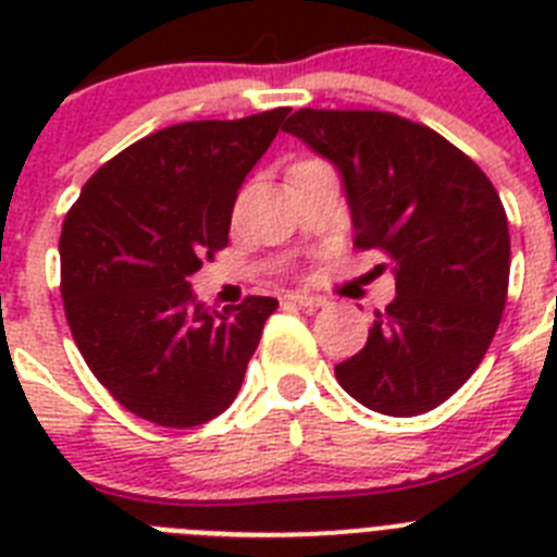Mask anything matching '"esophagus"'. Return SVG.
Returning <instances> with one entry per match:
<instances>
[{
    "label": "esophagus",
    "instance_id": "34e87169",
    "mask_svg": "<svg viewBox=\"0 0 557 557\" xmlns=\"http://www.w3.org/2000/svg\"><path fill=\"white\" fill-rule=\"evenodd\" d=\"M289 301L293 304H298V307H304V309H321V307H326V301H323L321 295H309V293H293V295H287Z\"/></svg>",
    "mask_w": 557,
    "mask_h": 557
}]
</instances>
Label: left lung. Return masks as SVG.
Returning <instances> with one entry per match:
<instances>
[{
  "label": "left lung",
  "mask_w": 557,
  "mask_h": 557,
  "mask_svg": "<svg viewBox=\"0 0 557 557\" xmlns=\"http://www.w3.org/2000/svg\"><path fill=\"white\" fill-rule=\"evenodd\" d=\"M284 131L343 175L354 245L396 264V298L366 348L334 368L382 416H421L476 371L499 329L510 275L505 206L488 175L441 133L387 111L301 108Z\"/></svg>",
  "instance_id": "left-lung-1"
}]
</instances>
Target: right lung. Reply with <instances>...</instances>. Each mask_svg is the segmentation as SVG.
<instances>
[{
    "instance_id": "1",
    "label": "right lung",
    "mask_w": 557,
    "mask_h": 557,
    "mask_svg": "<svg viewBox=\"0 0 557 557\" xmlns=\"http://www.w3.org/2000/svg\"><path fill=\"white\" fill-rule=\"evenodd\" d=\"M289 108L184 122L86 181L61 228V295L86 366L133 416L198 426L228 410L278 301L195 304L189 275L228 245L245 175Z\"/></svg>"
}]
</instances>
